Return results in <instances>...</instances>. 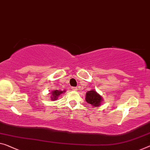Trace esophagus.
Masks as SVG:
<instances>
[{
  "mask_svg": "<svg viewBox=\"0 0 150 150\" xmlns=\"http://www.w3.org/2000/svg\"><path fill=\"white\" fill-rule=\"evenodd\" d=\"M72 90H73V91H76V90H77V88H76V87L72 86Z\"/></svg>",
  "mask_w": 150,
  "mask_h": 150,
  "instance_id": "1",
  "label": "esophagus"
}]
</instances>
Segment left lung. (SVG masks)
<instances>
[{"instance_id":"obj_1","label":"left lung","mask_w":150,"mask_h":150,"mask_svg":"<svg viewBox=\"0 0 150 150\" xmlns=\"http://www.w3.org/2000/svg\"><path fill=\"white\" fill-rule=\"evenodd\" d=\"M86 100L89 104L94 107H98L100 105L102 97L95 91H90L86 94Z\"/></svg>"}]
</instances>
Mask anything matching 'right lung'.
I'll return each mask as SVG.
<instances>
[{"label": "right lung", "mask_w": 150, "mask_h": 150, "mask_svg": "<svg viewBox=\"0 0 150 150\" xmlns=\"http://www.w3.org/2000/svg\"><path fill=\"white\" fill-rule=\"evenodd\" d=\"M64 91H52V100H56L57 98V96L59 95H60L61 94H62V93H64Z\"/></svg>", "instance_id": "1"}]
</instances>
